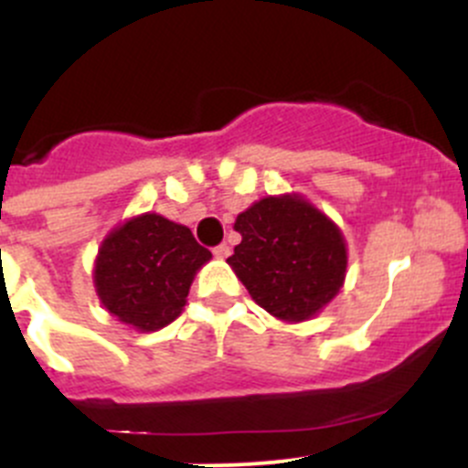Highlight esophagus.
Wrapping results in <instances>:
<instances>
[{"mask_svg":"<svg viewBox=\"0 0 468 468\" xmlns=\"http://www.w3.org/2000/svg\"><path fill=\"white\" fill-rule=\"evenodd\" d=\"M212 253H215L217 258H221V261H224V258L230 256V247H229V244H217V247L212 249Z\"/></svg>","mask_w":468,"mask_h":468,"instance_id":"esophagus-1","label":"esophagus"}]
</instances>
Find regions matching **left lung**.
Listing matches in <instances>:
<instances>
[{
    "label": "left lung",
    "mask_w": 468,
    "mask_h": 468,
    "mask_svg": "<svg viewBox=\"0 0 468 468\" xmlns=\"http://www.w3.org/2000/svg\"><path fill=\"white\" fill-rule=\"evenodd\" d=\"M242 242L229 258L251 299L273 317L303 322L344 282L346 247L337 226L299 197H267L238 215Z\"/></svg>",
    "instance_id": "8db88e82"
}]
</instances>
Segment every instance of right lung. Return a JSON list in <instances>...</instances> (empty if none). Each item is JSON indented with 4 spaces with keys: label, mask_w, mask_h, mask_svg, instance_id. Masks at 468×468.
<instances>
[{
    "label": "right lung",
    "mask_w": 468,
    "mask_h": 468,
    "mask_svg": "<svg viewBox=\"0 0 468 468\" xmlns=\"http://www.w3.org/2000/svg\"><path fill=\"white\" fill-rule=\"evenodd\" d=\"M210 258L187 226L149 212L103 239L94 285L120 322L158 330L181 314L197 269Z\"/></svg>",
    "instance_id": "1"
}]
</instances>
